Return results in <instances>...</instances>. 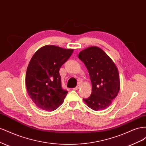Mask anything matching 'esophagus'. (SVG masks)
I'll return each instance as SVG.
<instances>
[{
    "label": "esophagus",
    "mask_w": 146,
    "mask_h": 146,
    "mask_svg": "<svg viewBox=\"0 0 146 146\" xmlns=\"http://www.w3.org/2000/svg\"><path fill=\"white\" fill-rule=\"evenodd\" d=\"M79 88H80V86L78 85V86H77L76 88H73V90H78V89H79Z\"/></svg>",
    "instance_id": "obj_1"
}]
</instances>
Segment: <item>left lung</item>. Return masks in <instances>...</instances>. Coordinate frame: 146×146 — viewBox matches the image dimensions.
<instances>
[{
  "label": "left lung",
  "instance_id": "obj_1",
  "mask_svg": "<svg viewBox=\"0 0 146 146\" xmlns=\"http://www.w3.org/2000/svg\"><path fill=\"white\" fill-rule=\"evenodd\" d=\"M78 58L86 67L92 83V94L84 102L95 111L106 109L120 90L117 66L102 49L96 46L82 50Z\"/></svg>",
  "mask_w": 146,
  "mask_h": 146
}]
</instances>
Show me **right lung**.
Here are the masks:
<instances>
[{"label":"right lung","instance_id":"add662e5","mask_svg":"<svg viewBox=\"0 0 146 146\" xmlns=\"http://www.w3.org/2000/svg\"><path fill=\"white\" fill-rule=\"evenodd\" d=\"M73 51L47 45L33 55L26 72L25 84L29 96L38 108L52 111L63 104L68 91L61 87L59 70Z\"/></svg>","mask_w":146,"mask_h":146}]
</instances>
